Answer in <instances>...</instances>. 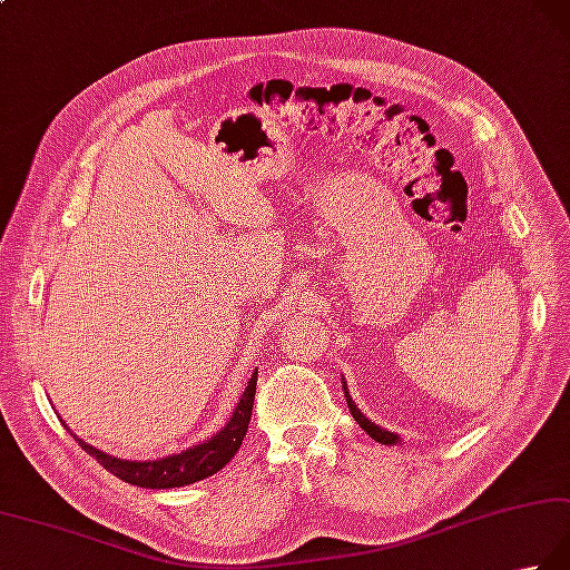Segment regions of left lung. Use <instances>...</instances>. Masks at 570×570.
Returning a JSON list of instances; mask_svg holds the SVG:
<instances>
[{
	"instance_id": "8db88e82",
	"label": "left lung",
	"mask_w": 570,
	"mask_h": 570,
	"mask_svg": "<svg viewBox=\"0 0 570 570\" xmlns=\"http://www.w3.org/2000/svg\"><path fill=\"white\" fill-rule=\"evenodd\" d=\"M343 393H345V400H348V410H351V415H353V420L358 422V425L371 434V438L375 440V442H381V444H397L400 442V434H395V432H390V430H385V428H377L375 422H371V417H365L363 412L358 410V405L353 403V397H351V393H348V387H345V377H343Z\"/></svg>"
}]
</instances>
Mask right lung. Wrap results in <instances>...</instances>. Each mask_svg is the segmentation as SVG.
<instances>
[{
	"instance_id": "1",
	"label": "right lung",
	"mask_w": 570,
	"mask_h": 570,
	"mask_svg": "<svg viewBox=\"0 0 570 570\" xmlns=\"http://www.w3.org/2000/svg\"><path fill=\"white\" fill-rule=\"evenodd\" d=\"M254 393H256V371L252 373L247 387H244L242 397L234 405L229 420L225 428L217 430L212 438L193 444L183 452L165 454L158 460H120L108 452L96 450L94 444L83 442L81 438L73 440L81 444V450L96 456L98 464L108 470L114 476L122 479V482L136 484L142 489H175V487H187L195 484L199 479H207L217 474L222 466H225L234 454H237L239 444L247 434L249 420H252V405H254Z\"/></svg>"
}]
</instances>
